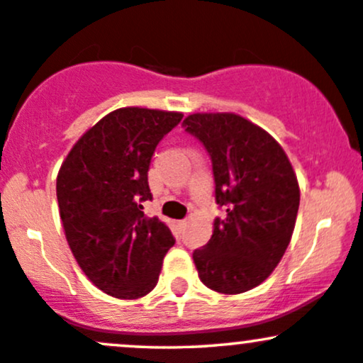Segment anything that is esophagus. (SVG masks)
Segmentation results:
<instances>
[{"mask_svg":"<svg viewBox=\"0 0 363 363\" xmlns=\"http://www.w3.org/2000/svg\"><path fill=\"white\" fill-rule=\"evenodd\" d=\"M185 227H186V221H185V220H180V221H177V228L180 230V232H182V230H185Z\"/></svg>","mask_w":363,"mask_h":363,"instance_id":"obj_1","label":"esophagus"}]
</instances>
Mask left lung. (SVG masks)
Here are the masks:
<instances>
[{
    "mask_svg": "<svg viewBox=\"0 0 363 363\" xmlns=\"http://www.w3.org/2000/svg\"><path fill=\"white\" fill-rule=\"evenodd\" d=\"M183 128L209 152L216 183L213 235L194 251L201 282L221 294L255 289L282 259L294 232L299 183L280 143L233 112H196Z\"/></svg>",
    "mask_w": 363,
    "mask_h": 363,
    "instance_id": "left-lung-1",
    "label": "left lung"
}]
</instances>
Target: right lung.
<instances>
[{"mask_svg":"<svg viewBox=\"0 0 363 363\" xmlns=\"http://www.w3.org/2000/svg\"><path fill=\"white\" fill-rule=\"evenodd\" d=\"M182 112L123 107L108 112L74 143L57 174L65 239L84 275L118 299H138L159 280L174 244L159 218L143 214L152 199L155 147Z\"/></svg>","mask_w":363,"mask_h":363,"instance_id":"add662e5","label":"right lung"}]
</instances>
